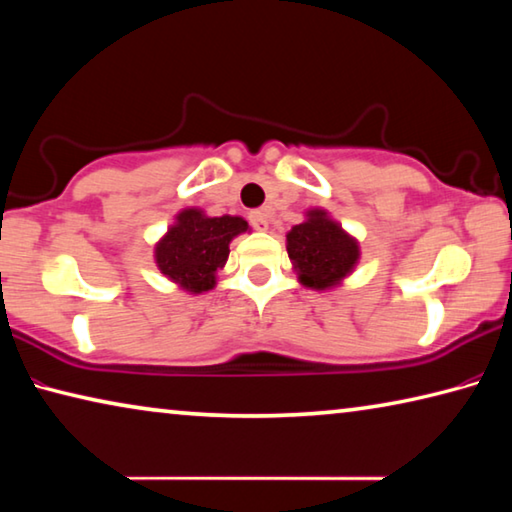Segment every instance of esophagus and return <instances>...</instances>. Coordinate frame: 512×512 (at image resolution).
<instances>
[{
	"instance_id": "34e87169",
	"label": "esophagus",
	"mask_w": 512,
	"mask_h": 512,
	"mask_svg": "<svg viewBox=\"0 0 512 512\" xmlns=\"http://www.w3.org/2000/svg\"><path fill=\"white\" fill-rule=\"evenodd\" d=\"M248 221L255 230H266L268 228V212L266 210H253L248 214Z\"/></svg>"
}]
</instances>
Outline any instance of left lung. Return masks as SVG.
<instances>
[{"label":"left lung","mask_w":512,"mask_h":512,"mask_svg":"<svg viewBox=\"0 0 512 512\" xmlns=\"http://www.w3.org/2000/svg\"><path fill=\"white\" fill-rule=\"evenodd\" d=\"M287 250L298 268L300 282L314 289L334 287L359 259L357 241L329 221L323 210L309 212L305 223L291 228Z\"/></svg>","instance_id":"8db88e82"}]
</instances>
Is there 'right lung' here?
<instances>
[{"label": "right lung", "instance_id": "add662e5", "mask_svg": "<svg viewBox=\"0 0 512 512\" xmlns=\"http://www.w3.org/2000/svg\"><path fill=\"white\" fill-rule=\"evenodd\" d=\"M246 230L248 223L239 216L210 219L198 210H185L155 248V259L160 271L173 282L201 293L214 287V273L228 259L232 237Z\"/></svg>", "mask_w": 512, "mask_h": 512}]
</instances>
